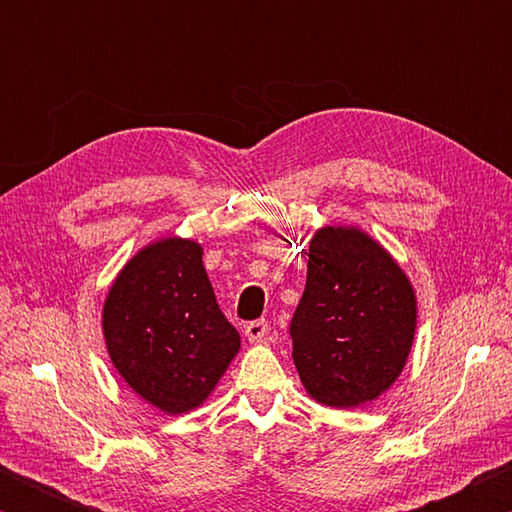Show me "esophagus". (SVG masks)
Returning a JSON list of instances; mask_svg holds the SVG:
<instances>
[{
	"instance_id": "1",
	"label": "esophagus",
	"mask_w": 512,
	"mask_h": 512,
	"mask_svg": "<svg viewBox=\"0 0 512 512\" xmlns=\"http://www.w3.org/2000/svg\"><path fill=\"white\" fill-rule=\"evenodd\" d=\"M244 332H246V339L250 343H262L266 339V334H268V323H266L264 318L262 320H253V323H248L244 327Z\"/></svg>"
}]
</instances>
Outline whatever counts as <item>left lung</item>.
Returning <instances> with one entry per match:
<instances>
[{"label": "left lung", "mask_w": 512, "mask_h": 512, "mask_svg": "<svg viewBox=\"0 0 512 512\" xmlns=\"http://www.w3.org/2000/svg\"><path fill=\"white\" fill-rule=\"evenodd\" d=\"M415 325L413 284L379 241L354 225L316 230L291 339L302 386L318 404L377 400L402 375Z\"/></svg>", "instance_id": "left-lung-1"}]
</instances>
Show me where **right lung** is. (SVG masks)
<instances>
[{"instance_id":"right-lung-1","label":"right lung","mask_w":512,"mask_h":512,"mask_svg":"<svg viewBox=\"0 0 512 512\" xmlns=\"http://www.w3.org/2000/svg\"><path fill=\"white\" fill-rule=\"evenodd\" d=\"M101 323L121 379L169 415L201 406L241 348L192 239L164 237L128 259Z\"/></svg>"}]
</instances>
